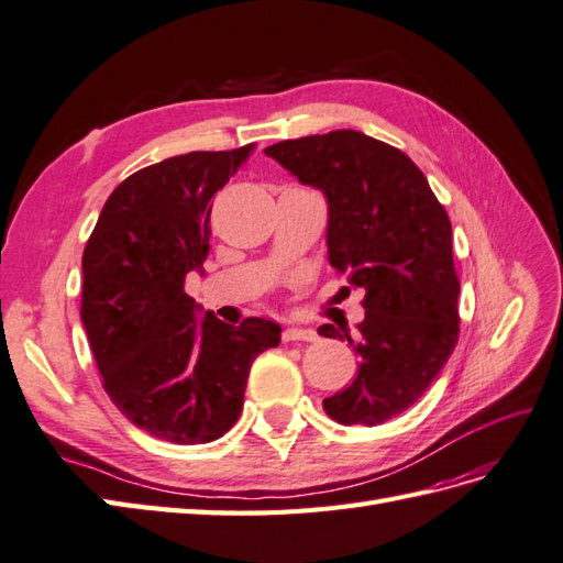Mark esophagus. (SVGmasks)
<instances>
[{
    "instance_id": "34e87169",
    "label": "esophagus",
    "mask_w": 563,
    "mask_h": 563,
    "mask_svg": "<svg viewBox=\"0 0 563 563\" xmlns=\"http://www.w3.org/2000/svg\"><path fill=\"white\" fill-rule=\"evenodd\" d=\"M317 331H311V329H285L283 331V341L285 343H292V341H305V343H311V341H317Z\"/></svg>"
}]
</instances>
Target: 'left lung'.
Returning <instances> with one entry per match:
<instances>
[{"label":"left lung","instance_id":"obj_1","mask_svg":"<svg viewBox=\"0 0 563 563\" xmlns=\"http://www.w3.org/2000/svg\"><path fill=\"white\" fill-rule=\"evenodd\" d=\"M266 155L329 199V261L362 287L357 374L323 400L341 424H382L422 398L459 343L461 280L446 208L402 151L355 129L273 143Z\"/></svg>","mask_w":563,"mask_h":563}]
</instances>
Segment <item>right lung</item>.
I'll return each mask as SVG.
<instances>
[{"instance_id": "add662e5", "label": "right lung", "mask_w": 563, "mask_h": 563, "mask_svg": "<svg viewBox=\"0 0 563 563\" xmlns=\"http://www.w3.org/2000/svg\"><path fill=\"white\" fill-rule=\"evenodd\" d=\"M256 143L194 151L129 175L84 250L81 321L102 388L151 437L208 443L238 422L252 362L280 343L276 321H199L185 278L208 256L213 196Z\"/></svg>"}]
</instances>
